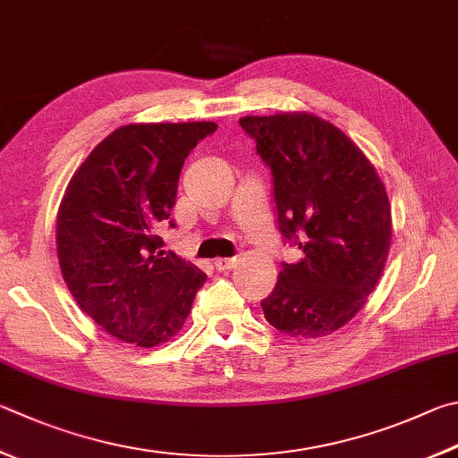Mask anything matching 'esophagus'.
<instances>
[{
  "instance_id": "obj_1",
  "label": "esophagus",
  "mask_w": 458,
  "mask_h": 458,
  "mask_svg": "<svg viewBox=\"0 0 458 458\" xmlns=\"http://www.w3.org/2000/svg\"><path fill=\"white\" fill-rule=\"evenodd\" d=\"M236 258H218V260L214 262V266H216V270L218 272H226V270H232L236 266Z\"/></svg>"
}]
</instances>
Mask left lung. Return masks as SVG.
Instances as JSON below:
<instances>
[{
  "mask_svg": "<svg viewBox=\"0 0 458 458\" xmlns=\"http://www.w3.org/2000/svg\"><path fill=\"white\" fill-rule=\"evenodd\" d=\"M240 126L270 165L282 236L302 258L282 262L264 318L293 338L351 322L385 270L393 220L385 184L362 149L310 112L244 115Z\"/></svg>",
  "mask_w": 458,
  "mask_h": 458,
  "instance_id": "left-lung-1",
  "label": "left lung"
}]
</instances>
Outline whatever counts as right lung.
<instances>
[{
	"label": "right lung",
	"mask_w": 458,
	"mask_h": 458,
	"mask_svg": "<svg viewBox=\"0 0 458 458\" xmlns=\"http://www.w3.org/2000/svg\"><path fill=\"white\" fill-rule=\"evenodd\" d=\"M216 130L214 122L128 123L91 149L65 188L55 220L62 276L80 309L123 343H168L206 282L192 262L164 256L157 230L188 154Z\"/></svg>",
	"instance_id": "1"
}]
</instances>
